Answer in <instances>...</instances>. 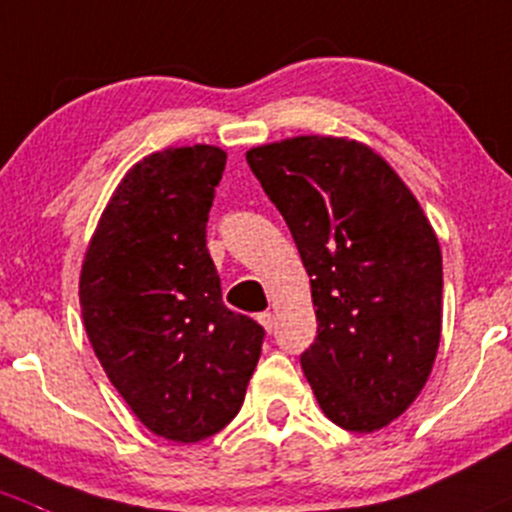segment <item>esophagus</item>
Wrapping results in <instances>:
<instances>
[{"label":"esophagus","instance_id":"34e87169","mask_svg":"<svg viewBox=\"0 0 512 512\" xmlns=\"http://www.w3.org/2000/svg\"><path fill=\"white\" fill-rule=\"evenodd\" d=\"M258 323H261V328L266 330V333H271V330L276 328V315L268 313V310L266 313H258Z\"/></svg>","mask_w":512,"mask_h":512}]
</instances>
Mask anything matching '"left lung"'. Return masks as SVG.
Wrapping results in <instances>:
<instances>
[{
  "instance_id": "1",
  "label": "left lung",
  "mask_w": 512,
  "mask_h": 512,
  "mask_svg": "<svg viewBox=\"0 0 512 512\" xmlns=\"http://www.w3.org/2000/svg\"><path fill=\"white\" fill-rule=\"evenodd\" d=\"M310 276L318 337L300 355L320 409L347 431L412 407L441 340V249L412 189L365 142L298 135L246 152Z\"/></svg>"
}]
</instances>
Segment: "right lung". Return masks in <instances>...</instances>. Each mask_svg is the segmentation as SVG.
I'll list each match as a JSON object with an SVG mask.
<instances>
[{
	"label": "right lung",
	"instance_id": "obj_1",
	"mask_svg": "<svg viewBox=\"0 0 512 512\" xmlns=\"http://www.w3.org/2000/svg\"><path fill=\"white\" fill-rule=\"evenodd\" d=\"M226 152L167 147L135 162L100 214L78 298L93 352L152 434L194 444L244 402L263 328L221 303L207 221Z\"/></svg>",
	"mask_w": 512,
	"mask_h": 512
}]
</instances>
